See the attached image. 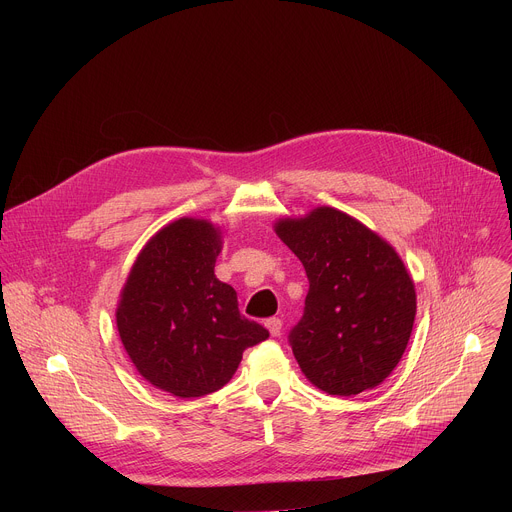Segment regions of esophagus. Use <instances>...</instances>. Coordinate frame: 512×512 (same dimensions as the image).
I'll return each mask as SVG.
<instances>
[{"instance_id": "esophagus-1", "label": "esophagus", "mask_w": 512, "mask_h": 512, "mask_svg": "<svg viewBox=\"0 0 512 512\" xmlns=\"http://www.w3.org/2000/svg\"><path fill=\"white\" fill-rule=\"evenodd\" d=\"M281 320L279 318H267L265 320V326H267V330L271 332V336H279V332H281Z\"/></svg>"}]
</instances>
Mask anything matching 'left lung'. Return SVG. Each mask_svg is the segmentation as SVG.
I'll return each instance as SVG.
<instances>
[{"label": "left lung", "instance_id": "obj_1", "mask_svg": "<svg viewBox=\"0 0 512 512\" xmlns=\"http://www.w3.org/2000/svg\"><path fill=\"white\" fill-rule=\"evenodd\" d=\"M275 233L310 281L304 316L289 330L304 375L344 397L381 385L407 348L417 308L395 249L330 206L285 218Z\"/></svg>", "mask_w": 512, "mask_h": 512}]
</instances>
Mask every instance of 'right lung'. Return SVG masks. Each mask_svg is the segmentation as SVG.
<instances>
[{
    "label": "right lung",
    "instance_id": "add662e5",
    "mask_svg": "<svg viewBox=\"0 0 512 512\" xmlns=\"http://www.w3.org/2000/svg\"><path fill=\"white\" fill-rule=\"evenodd\" d=\"M221 235L196 218L164 227L131 267L117 330L139 375L182 399L227 385L243 352L269 332L241 316L237 291L218 281Z\"/></svg>",
    "mask_w": 512,
    "mask_h": 512
}]
</instances>
